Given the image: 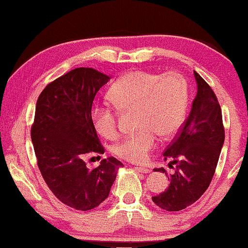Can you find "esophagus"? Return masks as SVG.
<instances>
[{
  "label": "esophagus",
  "mask_w": 248,
  "mask_h": 248,
  "mask_svg": "<svg viewBox=\"0 0 248 248\" xmlns=\"http://www.w3.org/2000/svg\"><path fill=\"white\" fill-rule=\"evenodd\" d=\"M136 170L139 171V172H141V173L151 172V169H148V168H145V167H136Z\"/></svg>",
  "instance_id": "1"
}]
</instances>
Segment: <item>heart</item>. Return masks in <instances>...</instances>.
<instances>
[{
  "mask_svg": "<svg viewBox=\"0 0 248 248\" xmlns=\"http://www.w3.org/2000/svg\"><path fill=\"white\" fill-rule=\"evenodd\" d=\"M112 106L95 105L92 108V123L103 138L118 136V112L136 111V133L125 137L114 146L119 158L141 163L156 146V134L162 138L173 136L185 121L188 107V84L182 73L133 71L117 80L109 92Z\"/></svg>",
  "mask_w": 248,
  "mask_h": 248,
  "instance_id": "obj_1",
  "label": "heart"
}]
</instances>
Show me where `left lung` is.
I'll list each match as a JSON object with an SVG mask.
<instances>
[{
	"label": "left lung",
	"instance_id": "1",
	"mask_svg": "<svg viewBox=\"0 0 248 248\" xmlns=\"http://www.w3.org/2000/svg\"><path fill=\"white\" fill-rule=\"evenodd\" d=\"M197 96L187 119L163 153L175 172L170 184L152 200L167 212H179L193 204L208 188L224 142L222 110L212 87L198 72ZM175 167H173V166ZM166 172L164 168L154 169Z\"/></svg>",
	"mask_w": 248,
	"mask_h": 248
}]
</instances>
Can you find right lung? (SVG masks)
<instances>
[{
	"instance_id": "obj_1",
	"label": "right lung",
	"mask_w": 248,
	"mask_h": 248,
	"mask_svg": "<svg viewBox=\"0 0 248 248\" xmlns=\"http://www.w3.org/2000/svg\"><path fill=\"white\" fill-rule=\"evenodd\" d=\"M108 76L77 68L49 82L39 95L31 138L46 184L61 202L73 209L91 210L108 198L123 163L103 158L90 170L85 158L103 154L91 111L97 91Z\"/></svg>"
}]
</instances>
